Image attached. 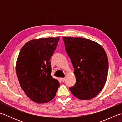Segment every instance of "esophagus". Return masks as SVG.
Segmentation results:
<instances>
[{"mask_svg":"<svg viewBox=\"0 0 122 122\" xmlns=\"http://www.w3.org/2000/svg\"><path fill=\"white\" fill-rule=\"evenodd\" d=\"M65 80H66V78H61V81L62 82H64V81H65Z\"/></svg>","mask_w":122,"mask_h":122,"instance_id":"obj_1","label":"esophagus"}]
</instances>
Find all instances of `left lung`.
I'll use <instances>...</instances> for the list:
<instances>
[{"instance_id":"left-lung-1","label":"left lung","mask_w":122,"mask_h":122,"mask_svg":"<svg viewBox=\"0 0 122 122\" xmlns=\"http://www.w3.org/2000/svg\"><path fill=\"white\" fill-rule=\"evenodd\" d=\"M66 50L74 69L76 83L69 89L80 100H90L104 87L108 61L102 46L87 39L63 37Z\"/></svg>"}]
</instances>
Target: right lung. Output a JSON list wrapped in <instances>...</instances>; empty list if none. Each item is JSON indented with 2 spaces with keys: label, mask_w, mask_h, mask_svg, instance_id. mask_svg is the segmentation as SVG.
<instances>
[{
  "label": "right lung",
  "mask_w": 122,
  "mask_h": 122,
  "mask_svg": "<svg viewBox=\"0 0 122 122\" xmlns=\"http://www.w3.org/2000/svg\"><path fill=\"white\" fill-rule=\"evenodd\" d=\"M59 37L30 40L22 46L17 60L16 73L27 97L37 103H45L56 96L60 85L51 76L50 58Z\"/></svg>",
  "instance_id": "1"
}]
</instances>
